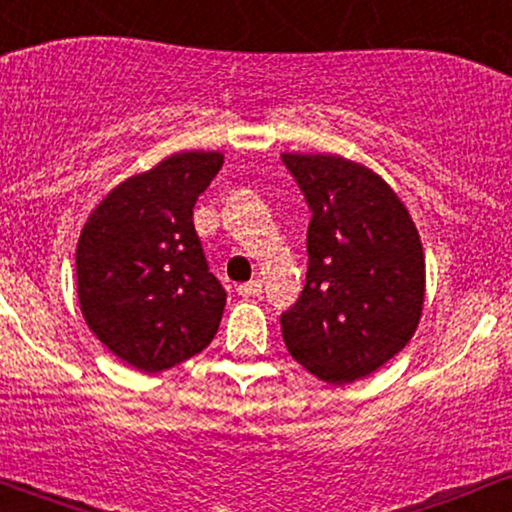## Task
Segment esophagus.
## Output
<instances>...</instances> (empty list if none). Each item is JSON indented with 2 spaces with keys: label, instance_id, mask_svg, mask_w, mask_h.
Instances as JSON below:
<instances>
[{
  "label": "esophagus",
  "instance_id": "1",
  "mask_svg": "<svg viewBox=\"0 0 512 512\" xmlns=\"http://www.w3.org/2000/svg\"><path fill=\"white\" fill-rule=\"evenodd\" d=\"M240 296H260L262 293V281L260 279H252V281H248V284H240L238 289H236Z\"/></svg>",
  "mask_w": 512,
  "mask_h": 512
}]
</instances>
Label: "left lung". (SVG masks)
I'll list each match as a JSON object with an SVG mask.
<instances>
[{
	"label": "left lung",
	"mask_w": 512,
	"mask_h": 512,
	"mask_svg": "<svg viewBox=\"0 0 512 512\" xmlns=\"http://www.w3.org/2000/svg\"><path fill=\"white\" fill-rule=\"evenodd\" d=\"M281 158L313 211L305 289L281 315V334L315 378L354 383L399 354L419 327V231L397 192L361 163L334 154Z\"/></svg>",
	"instance_id": "1"
}]
</instances>
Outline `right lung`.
Wrapping results in <instances>:
<instances>
[{"instance_id":"obj_1","label":"right lung","mask_w":512,"mask_h":512,"mask_svg":"<svg viewBox=\"0 0 512 512\" xmlns=\"http://www.w3.org/2000/svg\"><path fill=\"white\" fill-rule=\"evenodd\" d=\"M223 166L219 151H180L113 187L76 245V293L88 330L144 373L207 349L226 305L192 209Z\"/></svg>"}]
</instances>
